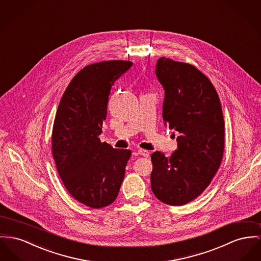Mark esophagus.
Segmentation results:
<instances>
[{"mask_svg":"<svg viewBox=\"0 0 261 261\" xmlns=\"http://www.w3.org/2000/svg\"><path fill=\"white\" fill-rule=\"evenodd\" d=\"M138 152H139V155H142V156L144 157L149 156V152H148L147 150H145V149H142V148H140V149L138 150Z\"/></svg>","mask_w":261,"mask_h":261,"instance_id":"obj_1","label":"esophagus"}]
</instances>
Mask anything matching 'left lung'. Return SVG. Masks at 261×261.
<instances>
[{
	"label": "left lung",
	"instance_id": "8db88e82",
	"mask_svg": "<svg viewBox=\"0 0 261 261\" xmlns=\"http://www.w3.org/2000/svg\"><path fill=\"white\" fill-rule=\"evenodd\" d=\"M155 73L165 90L163 121L180 136L170 156L151 154V190L161 202L183 206L206 190L222 163V106L208 77L189 63L161 57Z\"/></svg>",
	"mask_w": 261,
	"mask_h": 261
}]
</instances>
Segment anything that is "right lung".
<instances>
[{
  "instance_id": "1",
  "label": "right lung",
  "mask_w": 261,
  "mask_h": 261,
  "mask_svg": "<svg viewBox=\"0 0 261 261\" xmlns=\"http://www.w3.org/2000/svg\"><path fill=\"white\" fill-rule=\"evenodd\" d=\"M133 62L110 60L80 70L66 88L53 123L51 152L70 195L93 208L111 205L120 191L127 149L101 142L111 88Z\"/></svg>"
}]
</instances>
